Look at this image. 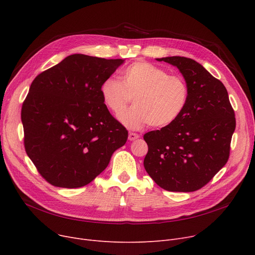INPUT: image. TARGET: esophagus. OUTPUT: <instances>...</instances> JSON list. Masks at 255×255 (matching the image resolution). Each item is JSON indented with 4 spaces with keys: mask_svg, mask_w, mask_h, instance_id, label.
Wrapping results in <instances>:
<instances>
[{
    "mask_svg": "<svg viewBox=\"0 0 255 255\" xmlns=\"http://www.w3.org/2000/svg\"><path fill=\"white\" fill-rule=\"evenodd\" d=\"M139 137V135L137 134V133H134V132H129V135H128V138L129 140H135Z\"/></svg>",
    "mask_w": 255,
    "mask_h": 255,
    "instance_id": "esophagus-1",
    "label": "esophagus"
}]
</instances>
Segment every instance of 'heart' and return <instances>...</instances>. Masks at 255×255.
I'll return each instance as SVG.
<instances>
[{
  "label": "heart",
  "mask_w": 255,
  "mask_h": 255,
  "mask_svg": "<svg viewBox=\"0 0 255 255\" xmlns=\"http://www.w3.org/2000/svg\"><path fill=\"white\" fill-rule=\"evenodd\" d=\"M103 103L113 114L120 115L133 97L135 105L120 116L125 126L139 129L150 124L162 128L183 114L189 98L186 80L154 64L137 61L121 75V82L110 77L100 88Z\"/></svg>",
  "instance_id": "1"
}]
</instances>
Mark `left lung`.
I'll return each mask as SVG.
<instances>
[{"instance_id":"left-lung-1","label":"left lung","mask_w":255,"mask_h":255,"mask_svg":"<svg viewBox=\"0 0 255 255\" xmlns=\"http://www.w3.org/2000/svg\"><path fill=\"white\" fill-rule=\"evenodd\" d=\"M178 67L189 89L183 114L172 124L145 133L143 166L161 188L192 192L203 188L226 164L236 118L219 79L185 57L157 59Z\"/></svg>"}]
</instances>
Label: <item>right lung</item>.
I'll list each match as a JSON object with an SVG mask.
<instances>
[{
	"label": "right lung",
	"mask_w": 255,
	"mask_h": 255,
	"mask_svg": "<svg viewBox=\"0 0 255 255\" xmlns=\"http://www.w3.org/2000/svg\"><path fill=\"white\" fill-rule=\"evenodd\" d=\"M123 62L75 53L33 80L21 107L23 143L49 184L88 185L126 143L128 131L111 115L100 93Z\"/></svg>",
	"instance_id": "add662e5"
}]
</instances>
